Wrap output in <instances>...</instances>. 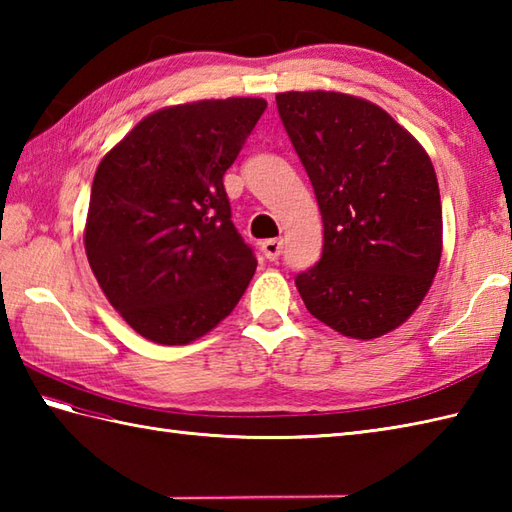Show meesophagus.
Masks as SVG:
<instances>
[{
  "label": "esophagus",
  "mask_w": 512,
  "mask_h": 512,
  "mask_svg": "<svg viewBox=\"0 0 512 512\" xmlns=\"http://www.w3.org/2000/svg\"><path fill=\"white\" fill-rule=\"evenodd\" d=\"M281 248H284V239H281V237L264 239V242H262V253H264L266 259H270V262H273V259L279 257Z\"/></svg>",
  "instance_id": "1"
}]
</instances>
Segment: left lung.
<instances>
[{
	"label": "left lung",
	"mask_w": 512,
	"mask_h": 512,
	"mask_svg": "<svg viewBox=\"0 0 512 512\" xmlns=\"http://www.w3.org/2000/svg\"><path fill=\"white\" fill-rule=\"evenodd\" d=\"M279 116L308 171L323 255L295 284L308 312L347 339L400 328L442 257L433 162L411 132L361 96L279 92Z\"/></svg>",
	"instance_id": "1"
}]
</instances>
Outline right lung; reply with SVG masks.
I'll return each mask as SVG.
<instances>
[{
    "instance_id": "1",
    "label": "right lung",
    "mask_w": 512,
    "mask_h": 512,
    "mask_svg": "<svg viewBox=\"0 0 512 512\" xmlns=\"http://www.w3.org/2000/svg\"><path fill=\"white\" fill-rule=\"evenodd\" d=\"M266 110L231 96L151 112L94 173L85 255L129 328L187 345L233 312L257 259L231 222L224 173Z\"/></svg>"
}]
</instances>
